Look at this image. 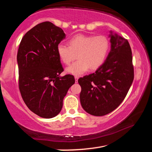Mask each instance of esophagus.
<instances>
[{"label":"esophagus","mask_w":152,"mask_h":152,"mask_svg":"<svg viewBox=\"0 0 152 152\" xmlns=\"http://www.w3.org/2000/svg\"><path fill=\"white\" fill-rule=\"evenodd\" d=\"M78 78H79V76H75V80H76V82H78Z\"/></svg>","instance_id":"obj_1"}]
</instances>
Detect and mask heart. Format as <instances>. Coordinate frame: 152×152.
<instances>
[{"mask_svg": "<svg viewBox=\"0 0 152 152\" xmlns=\"http://www.w3.org/2000/svg\"><path fill=\"white\" fill-rule=\"evenodd\" d=\"M68 44H58L57 53L66 65H70L77 53L78 60L66 69L67 72L74 75H80L89 68L91 70L99 68L104 62L110 48L109 39L103 35L77 34L68 40Z\"/></svg>", "mask_w": 152, "mask_h": 152, "instance_id": "b5f03b06", "label": "heart"}]
</instances>
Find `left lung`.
I'll return each instance as SVG.
<instances>
[{
	"label": "left lung",
	"instance_id": "left-lung-1",
	"mask_svg": "<svg viewBox=\"0 0 152 152\" xmlns=\"http://www.w3.org/2000/svg\"><path fill=\"white\" fill-rule=\"evenodd\" d=\"M111 50L94 73L78 79L82 108L94 116H104L123 101L134 79L132 49L127 39L110 35Z\"/></svg>",
	"mask_w": 152,
	"mask_h": 152
}]
</instances>
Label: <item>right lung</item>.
<instances>
[{
	"label": "right lung",
	"mask_w": 152,
	"mask_h": 152,
	"mask_svg": "<svg viewBox=\"0 0 152 152\" xmlns=\"http://www.w3.org/2000/svg\"><path fill=\"white\" fill-rule=\"evenodd\" d=\"M66 37L52 23H41L25 33L17 53L19 88L22 99L35 114L45 119L58 115L73 75L60 77L64 71L57 46Z\"/></svg>",
	"instance_id": "right-lung-1"
}]
</instances>
